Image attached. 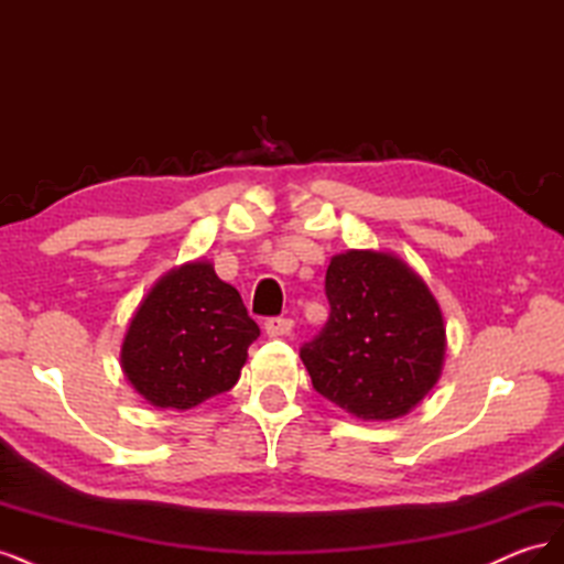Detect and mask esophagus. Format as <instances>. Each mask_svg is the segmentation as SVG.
I'll return each mask as SVG.
<instances>
[{
  "instance_id": "1",
  "label": "esophagus",
  "mask_w": 564,
  "mask_h": 564,
  "mask_svg": "<svg viewBox=\"0 0 564 564\" xmlns=\"http://www.w3.org/2000/svg\"><path fill=\"white\" fill-rule=\"evenodd\" d=\"M292 327H294V322L289 317H268L265 319V334L268 336H284V334L292 332Z\"/></svg>"
}]
</instances>
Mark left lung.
<instances>
[{"label": "left lung", "mask_w": 564, "mask_h": 564, "mask_svg": "<svg viewBox=\"0 0 564 564\" xmlns=\"http://www.w3.org/2000/svg\"><path fill=\"white\" fill-rule=\"evenodd\" d=\"M324 292L329 319L301 360L322 398L365 421L412 412L445 362V319L431 289L398 256L338 253Z\"/></svg>", "instance_id": "left-lung-1"}]
</instances>
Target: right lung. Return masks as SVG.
<instances>
[{
    "instance_id": "obj_1",
    "label": "right lung",
    "mask_w": 564,
    "mask_h": 564,
    "mask_svg": "<svg viewBox=\"0 0 564 564\" xmlns=\"http://www.w3.org/2000/svg\"><path fill=\"white\" fill-rule=\"evenodd\" d=\"M259 334L240 292L218 280L212 263L193 261L150 289L119 357L139 395L183 412L237 383Z\"/></svg>"
}]
</instances>
